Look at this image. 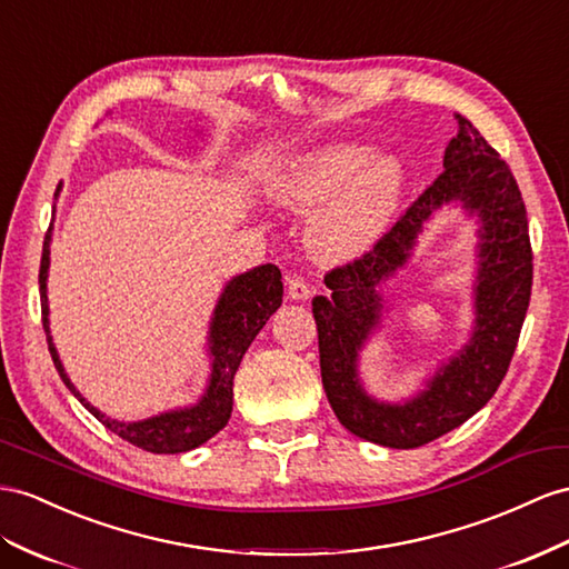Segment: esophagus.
I'll return each mask as SVG.
<instances>
[{
  "label": "esophagus",
  "instance_id": "esophagus-1",
  "mask_svg": "<svg viewBox=\"0 0 569 569\" xmlns=\"http://www.w3.org/2000/svg\"><path fill=\"white\" fill-rule=\"evenodd\" d=\"M288 298L296 300V302H305V300L312 298V288L305 283L302 276H298V273L288 276Z\"/></svg>",
  "mask_w": 569,
  "mask_h": 569
}]
</instances>
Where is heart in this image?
<instances>
[{"mask_svg": "<svg viewBox=\"0 0 569 569\" xmlns=\"http://www.w3.org/2000/svg\"><path fill=\"white\" fill-rule=\"evenodd\" d=\"M406 172L395 156H370L358 143H327L288 160L273 174L269 197L298 213H312L305 244L322 264H346L372 250L395 221Z\"/></svg>", "mask_w": 569, "mask_h": 569, "instance_id": "1", "label": "heart"}]
</instances>
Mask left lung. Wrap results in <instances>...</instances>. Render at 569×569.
I'll list each match as a JSON object with an SVG mask.
<instances>
[{"label": "left lung", "mask_w": 569, "mask_h": 569, "mask_svg": "<svg viewBox=\"0 0 569 569\" xmlns=\"http://www.w3.org/2000/svg\"><path fill=\"white\" fill-rule=\"evenodd\" d=\"M457 137L445 149V170L399 221L351 264L331 269V296L312 300L319 368L333 413L362 440L413 449L459 428L498 391L515 356L531 298L527 207L512 170L478 129L455 114ZM449 202L479 218V269L472 339L416 398L387 405L370 398L357 377V356L381 318L379 283L408 260L429 218Z\"/></svg>", "instance_id": "1"}]
</instances>
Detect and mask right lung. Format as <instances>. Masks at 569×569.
Masks as SVG:
<instances>
[{
    "mask_svg": "<svg viewBox=\"0 0 569 569\" xmlns=\"http://www.w3.org/2000/svg\"><path fill=\"white\" fill-rule=\"evenodd\" d=\"M60 192V187H57ZM57 197V194H54ZM50 240H52V226L42 242V259H40V308H42V329L48 333V348L57 372H60L62 382L74 395L86 409H89L100 423L110 432L120 435L122 440L134 445L139 449L153 451V455H180L199 445H203L211 437L228 426V418L232 413V380L240 368V360L247 348L254 341L257 333L269 322V317L281 308L283 300V283L281 271L276 264H261L250 271H244L236 279H230L223 288L221 298L211 317L209 327V356H211V377L203 397L187 409L168 411L137 423H122V420L108 418L100 413L96 406H91L81 397V391L71 385L67 377L62 360L57 356V348L50 337V308H48V269H50Z\"/></svg>",
    "mask_w": 569,
    "mask_h": 569,
    "instance_id": "obj_1",
    "label": "right lung"
}]
</instances>
